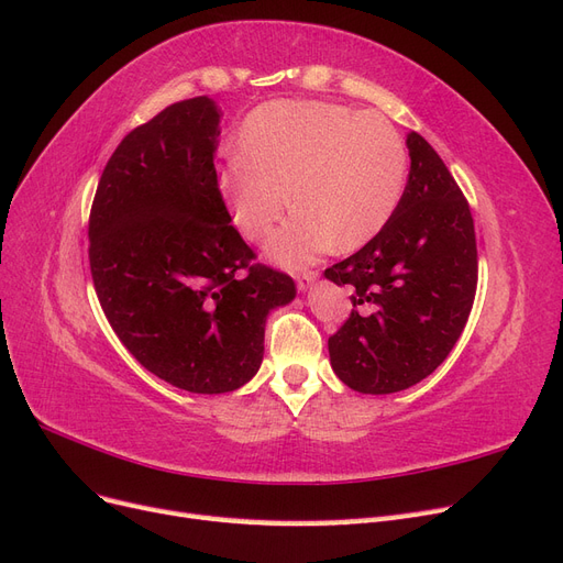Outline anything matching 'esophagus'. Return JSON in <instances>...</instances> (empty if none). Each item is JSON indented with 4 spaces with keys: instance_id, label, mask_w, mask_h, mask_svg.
Masks as SVG:
<instances>
[{
    "instance_id": "esophagus-1",
    "label": "esophagus",
    "mask_w": 563,
    "mask_h": 563,
    "mask_svg": "<svg viewBox=\"0 0 563 563\" xmlns=\"http://www.w3.org/2000/svg\"><path fill=\"white\" fill-rule=\"evenodd\" d=\"M317 279H319V272H302V275H298V277H296L298 291H300V294L310 291V288L317 284Z\"/></svg>"
}]
</instances>
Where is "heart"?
I'll use <instances>...</instances> for the list:
<instances>
[{
    "label": "heart",
    "mask_w": 563,
    "mask_h": 563,
    "mask_svg": "<svg viewBox=\"0 0 563 563\" xmlns=\"http://www.w3.org/2000/svg\"><path fill=\"white\" fill-rule=\"evenodd\" d=\"M234 152L236 159L218 174V190L246 240L267 236L288 203L298 209L265 244L284 267L310 265L331 246H366L404 195L406 147L376 112L275 100L246 117Z\"/></svg>",
    "instance_id": "1"
}]
</instances>
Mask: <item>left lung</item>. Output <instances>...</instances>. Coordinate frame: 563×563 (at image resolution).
<instances>
[{
    "mask_svg": "<svg viewBox=\"0 0 563 563\" xmlns=\"http://www.w3.org/2000/svg\"><path fill=\"white\" fill-rule=\"evenodd\" d=\"M411 172L385 230L323 272L352 286V314L329 338L331 368L362 395L428 378L463 333L476 291L474 220L434 147L406 135Z\"/></svg>",
    "mask_w": 563,
    "mask_h": 563,
    "instance_id": "8db88e82",
    "label": "left lung"
}]
</instances>
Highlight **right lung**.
I'll list each match as a JSON object with an SVG mask.
<instances>
[{"mask_svg":"<svg viewBox=\"0 0 563 563\" xmlns=\"http://www.w3.org/2000/svg\"><path fill=\"white\" fill-rule=\"evenodd\" d=\"M220 108L168 106L117 145L89 218V263L112 331L157 378L195 395L258 373L265 321L296 298L288 275L251 265L213 166Z\"/></svg>","mask_w":563,"mask_h":563,"instance_id":"right-lung-1","label":"right lung"}]
</instances>
